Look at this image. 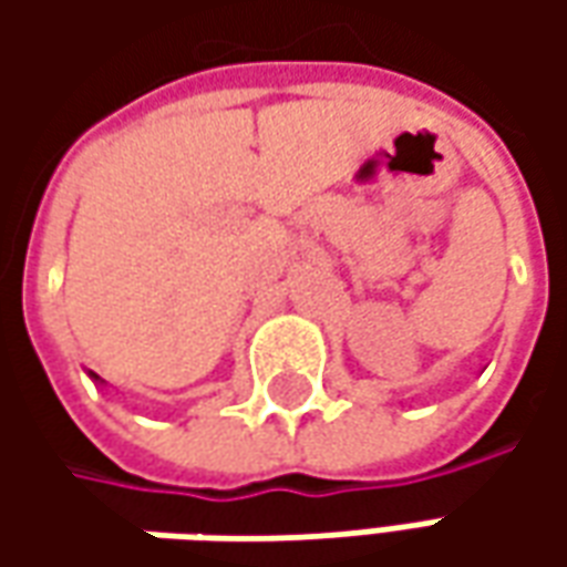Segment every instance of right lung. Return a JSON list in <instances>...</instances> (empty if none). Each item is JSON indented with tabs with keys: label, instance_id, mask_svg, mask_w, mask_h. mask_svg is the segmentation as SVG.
I'll return each instance as SVG.
<instances>
[{
	"label": "right lung",
	"instance_id": "1",
	"mask_svg": "<svg viewBox=\"0 0 567 567\" xmlns=\"http://www.w3.org/2000/svg\"><path fill=\"white\" fill-rule=\"evenodd\" d=\"M94 379H100V375H94Z\"/></svg>",
	"mask_w": 567,
	"mask_h": 567
}]
</instances>
